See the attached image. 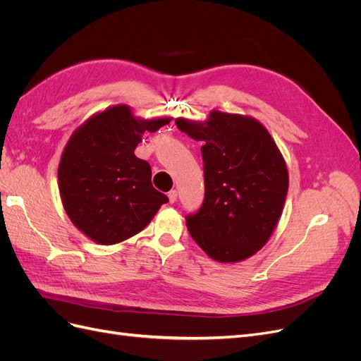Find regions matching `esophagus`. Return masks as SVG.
Masks as SVG:
<instances>
[{"mask_svg": "<svg viewBox=\"0 0 361 361\" xmlns=\"http://www.w3.org/2000/svg\"><path fill=\"white\" fill-rule=\"evenodd\" d=\"M169 200H170V203H174L178 200V191L176 190H171L169 192Z\"/></svg>", "mask_w": 361, "mask_h": 361, "instance_id": "obj_1", "label": "esophagus"}]
</instances>
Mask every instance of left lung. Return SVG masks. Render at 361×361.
<instances>
[{
	"instance_id": "left-lung-1",
	"label": "left lung",
	"mask_w": 361,
	"mask_h": 361,
	"mask_svg": "<svg viewBox=\"0 0 361 361\" xmlns=\"http://www.w3.org/2000/svg\"><path fill=\"white\" fill-rule=\"evenodd\" d=\"M176 125L203 143L204 200L187 216L190 235L221 264L248 259L268 243L281 216L289 187L285 158L250 116L214 110L204 122L179 117Z\"/></svg>"
}]
</instances>
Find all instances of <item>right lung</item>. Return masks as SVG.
Wrapping results in <instances>:
<instances>
[{"instance_id":"add662e5","label":"right lung","mask_w":361,"mask_h":361,"mask_svg":"<svg viewBox=\"0 0 361 361\" xmlns=\"http://www.w3.org/2000/svg\"><path fill=\"white\" fill-rule=\"evenodd\" d=\"M170 117L140 118L128 105L93 114L71 135L59 166L63 207L73 226L101 245L137 235L169 197L152 185L149 162L135 157L141 137Z\"/></svg>"}]
</instances>
